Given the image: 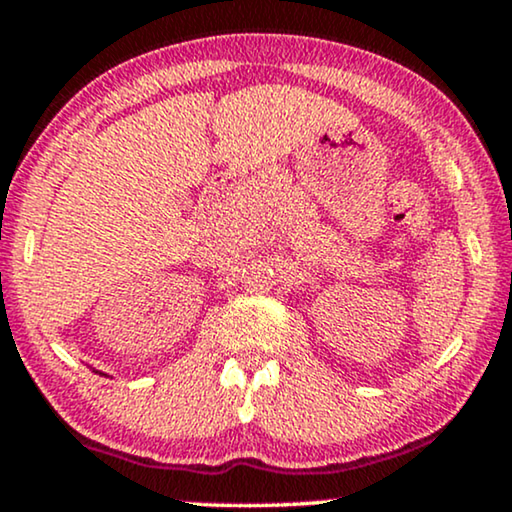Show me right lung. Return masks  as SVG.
<instances>
[{
  "mask_svg": "<svg viewBox=\"0 0 512 512\" xmlns=\"http://www.w3.org/2000/svg\"><path fill=\"white\" fill-rule=\"evenodd\" d=\"M92 371H94V368H92ZM94 373H99V375H106V373H101V371H94Z\"/></svg>",
  "mask_w": 512,
  "mask_h": 512,
  "instance_id": "right-lung-1",
  "label": "right lung"
}]
</instances>
